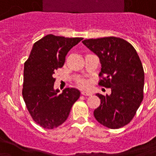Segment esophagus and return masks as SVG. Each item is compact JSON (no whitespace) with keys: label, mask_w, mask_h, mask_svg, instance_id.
Masks as SVG:
<instances>
[{"label":"esophagus","mask_w":156,"mask_h":156,"mask_svg":"<svg viewBox=\"0 0 156 156\" xmlns=\"http://www.w3.org/2000/svg\"><path fill=\"white\" fill-rule=\"evenodd\" d=\"M82 95H86V96H90V95H92L93 94L91 93V92H88V91L82 90Z\"/></svg>","instance_id":"esophagus-1"}]
</instances>
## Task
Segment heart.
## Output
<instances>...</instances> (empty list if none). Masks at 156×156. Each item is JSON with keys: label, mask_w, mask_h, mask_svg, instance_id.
Returning <instances> with one entry per match:
<instances>
[{"label": "heart", "mask_w": 156, "mask_h": 156, "mask_svg": "<svg viewBox=\"0 0 156 156\" xmlns=\"http://www.w3.org/2000/svg\"><path fill=\"white\" fill-rule=\"evenodd\" d=\"M80 83H81V85H82V87H87V82H86V81H81Z\"/></svg>", "instance_id": "heart-1"}]
</instances>
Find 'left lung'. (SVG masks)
<instances>
[{
    "label": "left lung",
    "instance_id": "1",
    "mask_svg": "<svg viewBox=\"0 0 156 156\" xmlns=\"http://www.w3.org/2000/svg\"><path fill=\"white\" fill-rule=\"evenodd\" d=\"M98 57L99 76L106 77L98 84L111 88L110 95L96 94L101 104L94 111L99 123L118 129L131 122L144 98V71L137 52L124 39L108 37L82 41Z\"/></svg>",
    "mask_w": 156,
    "mask_h": 156
}]
</instances>
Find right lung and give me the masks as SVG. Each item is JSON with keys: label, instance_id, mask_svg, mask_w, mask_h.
<instances>
[{"label": "right lung", "instance_id": "1", "mask_svg": "<svg viewBox=\"0 0 156 156\" xmlns=\"http://www.w3.org/2000/svg\"><path fill=\"white\" fill-rule=\"evenodd\" d=\"M82 39L46 35L34 43L25 62L22 95L33 119L43 128L62 125L80 97L75 88H66L62 94L54 90V75L64 65L68 52Z\"/></svg>", "mask_w": 156, "mask_h": 156}]
</instances>
